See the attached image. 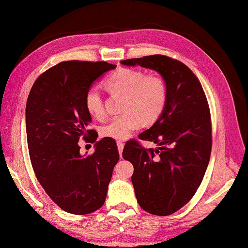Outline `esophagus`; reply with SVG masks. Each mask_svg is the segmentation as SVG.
Wrapping results in <instances>:
<instances>
[{
  "mask_svg": "<svg viewBox=\"0 0 248 248\" xmlns=\"http://www.w3.org/2000/svg\"><path fill=\"white\" fill-rule=\"evenodd\" d=\"M124 142L123 141H117V148H118V151H119V154H120V157L122 156V153H123V149H124Z\"/></svg>",
  "mask_w": 248,
  "mask_h": 248,
  "instance_id": "1",
  "label": "esophagus"
}]
</instances>
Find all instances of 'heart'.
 <instances>
[{"label":"heart","instance_id":"heart-1","mask_svg":"<svg viewBox=\"0 0 248 248\" xmlns=\"http://www.w3.org/2000/svg\"><path fill=\"white\" fill-rule=\"evenodd\" d=\"M105 84L111 93L124 95L123 111L125 113L101 126L100 133L103 137L124 140L140 129L142 123L156 122L165 110L168 90L164 78L158 74H145L136 68L122 67L110 75ZM84 107L93 117L105 118V103L98 89L91 88L86 91Z\"/></svg>","mask_w":248,"mask_h":248}]
</instances>
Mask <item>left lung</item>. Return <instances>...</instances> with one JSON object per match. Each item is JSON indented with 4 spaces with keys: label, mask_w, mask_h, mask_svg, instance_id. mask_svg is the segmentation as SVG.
I'll use <instances>...</instances> for the list:
<instances>
[{
    "label": "left lung",
    "mask_w": 248,
    "mask_h": 248,
    "mask_svg": "<svg viewBox=\"0 0 248 248\" xmlns=\"http://www.w3.org/2000/svg\"><path fill=\"white\" fill-rule=\"evenodd\" d=\"M158 72L168 90L160 117L138 135L157 149L126 141L123 157L132 163V184L137 202L155 216H170L185 206L197 192L209 163L212 147L208 101L200 80L183 62L164 55L122 61Z\"/></svg>",
    "instance_id": "8db88e82"
}]
</instances>
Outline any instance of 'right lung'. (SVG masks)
<instances>
[{"instance_id": "add662e5", "label": "right lung", "mask_w": 248, "mask_h": 248, "mask_svg": "<svg viewBox=\"0 0 248 248\" xmlns=\"http://www.w3.org/2000/svg\"><path fill=\"white\" fill-rule=\"evenodd\" d=\"M116 65L106 61H64L34 81L26 103V135L37 180L61 209L88 215L105 204L114 166L119 159L113 138L95 143L82 156L79 140L95 142L84 95L95 80Z\"/></svg>"}]
</instances>
